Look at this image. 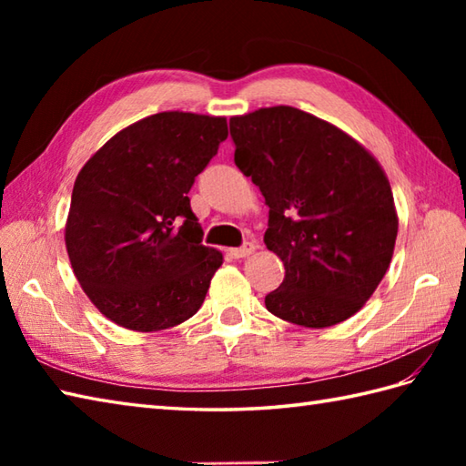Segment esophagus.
I'll use <instances>...</instances> for the list:
<instances>
[{"instance_id":"obj_1","label":"esophagus","mask_w":466,"mask_h":466,"mask_svg":"<svg viewBox=\"0 0 466 466\" xmlns=\"http://www.w3.org/2000/svg\"><path fill=\"white\" fill-rule=\"evenodd\" d=\"M254 250H256L254 242H244L240 248H230V256H234V258H246V256H250Z\"/></svg>"}]
</instances>
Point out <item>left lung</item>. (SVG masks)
Segmentation results:
<instances>
[{"instance_id":"1","label":"left lung","mask_w":466,"mask_h":466,"mask_svg":"<svg viewBox=\"0 0 466 466\" xmlns=\"http://www.w3.org/2000/svg\"><path fill=\"white\" fill-rule=\"evenodd\" d=\"M230 136L236 166L270 208L266 248L286 270L266 309L306 329L350 319L384 279L397 242L380 164L349 134L292 106L234 116Z\"/></svg>"}]
</instances>
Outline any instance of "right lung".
I'll return each mask as SVG.
<instances>
[{"instance_id":"add662e5","label":"right lung","mask_w":466,"mask_h":466,"mask_svg":"<svg viewBox=\"0 0 466 466\" xmlns=\"http://www.w3.org/2000/svg\"><path fill=\"white\" fill-rule=\"evenodd\" d=\"M226 137V117L160 112L117 132L77 174L66 248L106 319L156 332L202 306L222 254L202 244L187 192Z\"/></svg>"}]
</instances>
